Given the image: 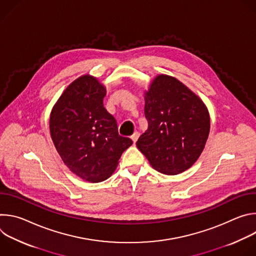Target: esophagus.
Returning <instances> with one entry per match:
<instances>
[{"label":"esophagus","mask_w":256,"mask_h":256,"mask_svg":"<svg viewBox=\"0 0 256 256\" xmlns=\"http://www.w3.org/2000/svg\"><path fill=\"white\" fill-rule=\"evenodd\" d=\"M138 136H140V132H134V134L130 136V138L132 140V142H134V144H136V142L138 140Z\"/></svg>","instance_id":"1"}]
</instances>
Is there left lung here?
Returning <instances> with one entry per match:
<instances>
[{
    "mask_svg": "<svg viewBox=\"0 0 256 256\" xmlns=\"http://www.w3.org/2000/svg\"><path fill=\"white\" fill-rule=\"evenodd\" d=\"M148 128L136 147L157 171L176 175L200 158L210 134V114L204 101L176 78L156 76L144 93Z\"/></svg>",
    "mask_w": 256,
    "mask_h": 256,
    "instance_id": "1",
    "label": "left lung"
}]
</instances>
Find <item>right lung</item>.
<instances>
[{
    "instance_id": "right-lung-1",
    "label": "right lung",
    "mask_w": 256,
    "mask_h": 256,
    "mask_svg": "<svg viewBox=\"0 0 256 256\" xmlns=\"http://www.w3.org/2000/svg\"><path fill=\"white\" fill-rule=\"evenodd\" d=\"M105 86L91 75L72 81L54 105L50 130L64 165L95 184L116 171L132 140L118 134L114 118L103 106Z\"/></svg>"
}]
</instances>
